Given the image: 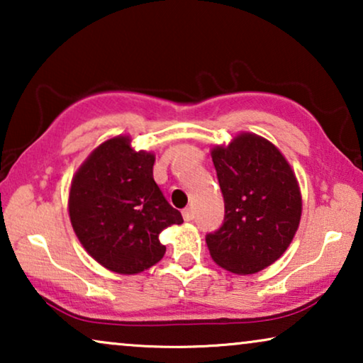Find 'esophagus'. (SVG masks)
<instances>
[{"label":"esophagus","mask_w":363,"mask_h":363,"mask_svg":"<svg viewBox=\"0 0 363 363\" xmlns=\"http://www.w3.org/2000/svg\"><path fill=\"white\" fill-rule=\"evenodd\" d=\"M182 215L185 221H191L193 218H195V211H193V208H185V210L182 211Z\"/></svg>","instance_id":"1"}]
</instances>
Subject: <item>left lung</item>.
<instances>
[{
    "label": "left lung",
    "instance_id": "left-lung-1",
    "mask_svg": "<svg viewBox=\"0 0 363 363\" xmlns=\"http://www.w3.org/2000/svg\"><path fill=\"white\" fill-rule=\"evenodd\" d=\"M225 198V223L206 236L213 261L235 274H255L284 255L302 215L296 173L274 143L241 132L211 148Z\"/></svg>",
    "mask_w": 363,
    "mask_h": 363
}]
</instances>
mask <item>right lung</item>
Wrapping results in <instances>:
<instances>
[{
    "instance_id": "1",
    "label": "right lung",
    "mask_w": 363,
    "mask_h": 363,
    "mask_svg": "<svg viewBox=\"0 0 363 363\" xmlns=\"http://www.w3.org/2000/svg\"><path fill=\"white\" fill-rule=\"evenodd\" d=\"M155 153L135 150L117 135L94 148L69 190V218L77 240L106 269L138 274L155 266L167 247L158 236L182 225V213L153 180Z\"/></svg>"
}]
</instances>
